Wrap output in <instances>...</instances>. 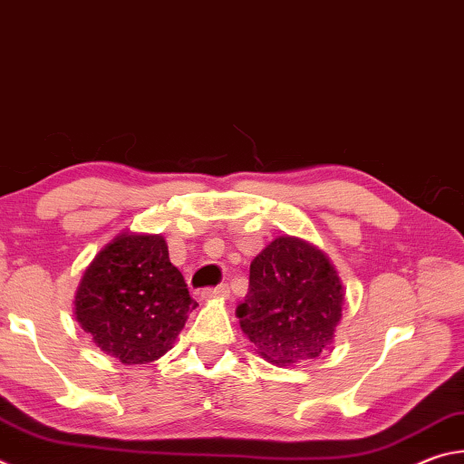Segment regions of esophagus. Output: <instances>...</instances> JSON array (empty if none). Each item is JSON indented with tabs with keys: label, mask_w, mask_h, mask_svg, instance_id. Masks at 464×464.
I'll use <instances>...</instances> for the list:
<instances>
[{
	"label": "esophagus",
	"mask_w": 464,
	"mask_h": 464,
	"mask_svg": "<svg viewBox=\"0 0 464 464\" xmlns=\"http://www.w3.org/2000/svg\"><path fill=\"white\" fill-rule=\"evenodd\" d=\"M200 296L204 298V301H210V298H227V296H229V286H227V285H218V286L202 288Z\"/></svg>",
	"instance_id": "obj_1"
}]
</instances>
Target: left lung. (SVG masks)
I'll return each mask as SVG.
<instances>
[{
  "label": "left lung",
  "instance_id": "obj_1",
  "mask_svg": "<svg viewBox=\"0 0 464 464\" xmlns=\"http://www.w3.org/2000/svg\"><path fill=\"white\" fill-rule=\"evenodd\" d=\"M343 295L324 251L285 235L254 257L247 296L235 313L257 354L272 364H295L332 345Z\"/></svg>",
  "mask_w": 464,
  "mask_h": 464
}]
</instances>
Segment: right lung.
<instances>
[{"instance_id": "add662e5", "label": "right lung", "mask_w": 464, "mask_h": 464, "mask_svg": "<svg viewBox=\"0 0 464 464\" xmlns=\"http://www.w3.org/2000/svg\"><path fill=\"white\" fill-rule=\"evenodd\" d=\"M194 307L161 235H116L85 268L75 293L77 324L122 364L161 358Z\"/></svg>"}]
</instances>
